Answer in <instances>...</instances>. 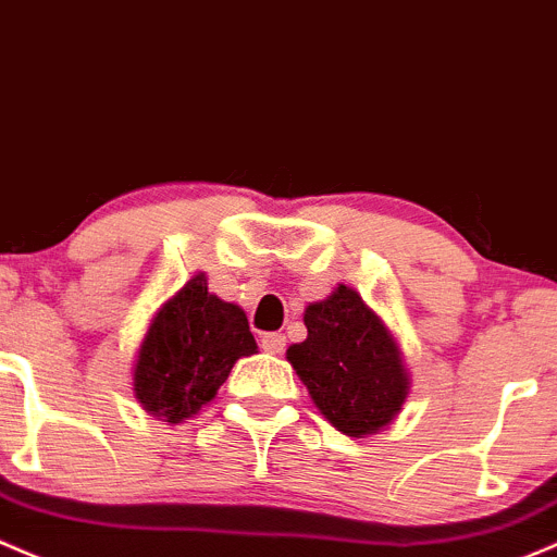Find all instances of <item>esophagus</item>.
Instances as JSON below:
<instances>
[{
	"instance_id": "34e87169",
	"label": "esophagus",
	"mask_w": 557,
	"mask_h": 557,
	"mask_svg": "<svg viewBox=\"0 0 557 557\" xmlns=\"http://www.w3.org/2000/svg\"><path fill=\"white\" fill-rule=\"evenodd\" d=\"M261 349L269 355H280L285 349V336L283 333H263Z\"/></svg>"
}]
</instances>
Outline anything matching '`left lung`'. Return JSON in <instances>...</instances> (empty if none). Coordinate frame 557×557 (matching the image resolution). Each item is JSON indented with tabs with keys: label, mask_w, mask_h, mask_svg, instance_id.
I'll use <instances>...</instances> for the list:
<instances>
[{
	"label": "left lung",
	"mask_w": 557,
	"mask_h": 557,
	"mask_svg": "<svg viewBox=\"0 0 557 557\" xmlns=\"http://www.w3.org/2000/svg\"><path fill=\"white\" fill-rule=\"evenodd\" d=\"M304 325L307 338L285 357L318 411L349 437L386 430L411 392L395 333L344 283L304 309Z\"/></svg>",
	"instance_id": "obj_1"
}]
</instances>
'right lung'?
Instances as JSON below:
<instances>
[{"label":"right lung","instance_id":"1","mask_svg":"<svg viewBox=\"0 0 557 557\" xmlns=\"http://www.w3.org/2000/svg\"><path fill=\"white\" fill-rule=\"evenodd\" d=\"M256 349L243 309L210 294L205 272H197L151 314L133 366V395L146 413L181 424L197 417L234 362Z\"/></svg>","mask_w":557,"mask_h":557}]
</instances>
